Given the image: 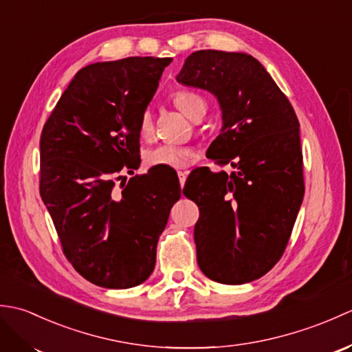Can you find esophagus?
I'll return each instance as SVG.
<instances>
[{
  "label": "esophagus",
  "instance_id": "34e87169",
  "mask_svg": "<svg viewBox=\"0 0 352 352\" xmlns=\"http://www.w3.org/2000/svg\"><path fill=\"white\" fill-rule=\"evenodd\" d=\"M177 174H178V180H180V184H182V188H183L184 183H186V177H188V172H186V170H178Z\"/></svg>",
  "mask_w": 352,
  "mask_h": 352
}]
</instances>
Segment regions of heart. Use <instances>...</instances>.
Returning <instances> with one entry per match:
<instances>
[{
	"instance_id": "1",
	"label": "heart",
	"mask_w": 352,
	"mask_h": 352,
	"mask_svg": "<svg viewBox=\"0 0 352 352\" xmlns=\"http://www.w3.org/2000/svg\"><path fill=\"white\" fill-rule=\"evenodd\" d=\"M175 107L182 111L183 115L197 121L201 119L207 111L206 100L197 92L192 91H180L172 96ZM154 133L153 115L149 110L142 111L139 118V134L142 139H149ZM192 149L175 145H157L149 148L145 151L144 160L148 168H183L188 164L192 157Z\"/></svg>"
}]
</instances>
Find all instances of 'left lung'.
<instances>
[{
  "instance_id": "left-lung-1",
  "label": "left lung",
  "mask_w": 352,
  "mask_h": 352,
  "mask_svg": "<svg viewBox=\"0 0 352 352\" xmlns=\"http://www.w3.org/2000/svg\"><path fill=\"white\" fill-rule=\"evenodd\" d=\"M177 81L212 92L222 130L207 151L231 172L193 169L184 197L195 201L201 271L222 284L263 276L286 250L304 198L300 122L263 66L243 52L195 51Z\"/></svg>"
}]
</instances>
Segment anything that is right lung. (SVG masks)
I'll use <instances>...</instances> for the list:
<instances>
[{"label":"right lung","mask_w":352,"mask_h":352,"mask_svg":"<svg viewBox=\"0 0 352 352\" xmlns=\"http://www.w3.org/2000/svg\"><path fill=\"white\" fill-rule=\"evenodd\" d=\"M170 57H126L80 69L41 134L39 190L74 269L96 286L129 289L155 266L159 236L182 189L174 169H138L139 118Z\"/></svg>","instance_id":"right-lung-1"}]
</instances>
